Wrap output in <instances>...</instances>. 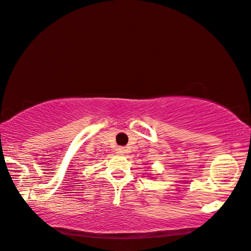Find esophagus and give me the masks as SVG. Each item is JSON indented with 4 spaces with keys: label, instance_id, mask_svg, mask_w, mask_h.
Masks as SVG:
<instances>
[{
    "label": "esophagus",
    "instance_id": "obj_1",
    "mask_svg": "<svg viewBox=\"0 0 251 251\" xmlns=\"http://www.w3.org/2000/svg\"><path fill=\"white\" fill-rule=\"evenodd\" d=\"M125 152H126V149L123 148V147H119V148H117V153H119V155H124Z\"/></svg>",
    "mask_w": 251,
    "mask_h": 251
}]
</instances>
